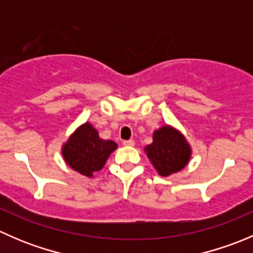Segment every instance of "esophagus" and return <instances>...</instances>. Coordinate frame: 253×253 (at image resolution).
I'll use <instances>...</instances> for the list:
<instances>
[{"label": "esophagus", "instance_id": "esophagus-1", "mask_svg": "<svg viewBox=\"0 0 253 253\" xmlns=\"http://www.w3.org/2000/svg\"><path fill=\"white\" fill-rule=\"evenodd\" d=\"M122 144L126 145V147H133L134 141H132V139H129V141H124V143H122Z\"/></svg>", "mask_w": 253, "mask_h": 253}]
</instances>
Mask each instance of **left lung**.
I'll return each instance as SVG.
<instances>
[{"label":"left lung","mask_w":253,"mask_h":253,"mask_svg":"<svg viewBox=\"0 0 253 253\" xmlns=\"http://www.w3.org/2000/svg\"><path fill=\"white\" fill-rule=\"evenodd\" d=\"M144 152L158 174L164 177L185 169L192 157V148L186 137L170 125L153 132L152 144L147 145Z\"/></svg>","instance_id":"obj_1"}]
</instances>
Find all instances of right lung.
Masks as SVG:
<instances>
[{
    "mask_svg": "<svg viewBox=\"0 0 253 253\" xmlns=\"http://www.w3.org/2000/svg\"><path fill=\"white\" fill-rule=\"evenodd\" d=\"M117 149V143L103 139L90 122H84L75 129L61 147L63 160L75 171L86 177H93L100 171L112 152Z\"/></svg>",
    "mask_w": 253,
    "mask_h": 253,
    "instance_id": "right-lung-1",
    "label": "right lung"
}]
</instances>
